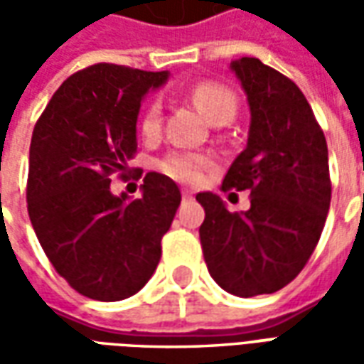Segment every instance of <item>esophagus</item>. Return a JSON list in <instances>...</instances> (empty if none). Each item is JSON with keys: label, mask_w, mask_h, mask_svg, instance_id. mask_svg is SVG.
I'll return each mask as SVG.
<instances>
[{"label": "esophagus", "mask_w": 364, "mask_h": 364, "mask_svg": "<svg viewBox=\"0 0 364 364\" xmlns=\"http://www.w3.org/2000/svg\"><path fill=\"white\" fill-rule=\"evenodd\" d=\"M181 197L183 200H187V198L193 197V193H191V191H181Z\"/></svg>", "instance_id": "34e87169"}]
</instances>
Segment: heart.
<instances>
[{
	"label": "heart",
	"mask_w": 364,
	"mask_h": 364,
	"mask_svg": "<svg viewBox=\"0 0 364 364\" xmlns=\"http://www.w3.org/2000/svg\"><path fill=\"white\" fill-rule=\"evenodd\" d=\"M191 101L213 124L220 127L234 119L237 111V97L228 85L220 82H198L189 93ZM140 128L146 138H156L161 130V103L151 101L142 112ZM213 159L208 154L191 150H171L159 159V171L173 181L195 185L203 179V173L210 167Z\"/></svg>",
	"instance_id": "heart-1"
}]
</instances>
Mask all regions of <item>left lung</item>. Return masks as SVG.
Masks as SVG:
<instances>
[{
  "mask_svg": "<svg viewBox=\"0 0 364 364\" xmlns=\"http://www.w3.org/2000/svg\"><path fill=\"white\" fill-rule=\"evenodd\" d=\"M252 109L245 150L222 191H252L247 213L198 193V228L208 273L236 296L271 294L304 269L320 242L331 200L328 144L298 85L257 58L232 62Z\"/></svg>",
  "mask_w": 364,
  "mask_h": 364,
  "instance_id": "left-lung-1",
  "label": "left lung"
}]
</instances>
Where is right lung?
Here are the masks:
<instances>
[{
    "mask_svg": "<svg viewBox=\"0 0 364 364\" xmlns=\"http://www.w3.org/2000/svg\"><path fill=\"white\" fill-rule=\"evenodd\" d=\"M166 77L107 62L83 68L56 90L33 130L28 218L56 273L93 300H122L150 281L181 203L177 185L156 171L144 177L140 198L111 193V177L124 179L138 151L144 93Z\"/></svg>",
    "mask_w": 364,
    "mask_h": 364,
    "instance_id": "obj_1",
    "label": "right lung"
}]
</instances>
